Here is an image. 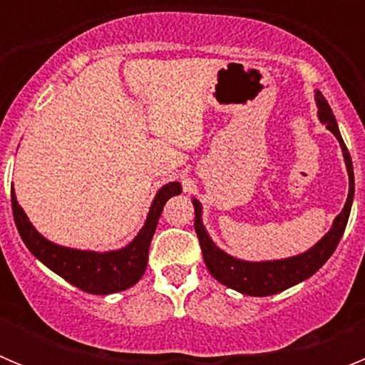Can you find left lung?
I'll return each mask as SVG.
<instances>
[{"label":"left lung","instance_id":"obj_1","mask_svg":"<svg viewBox=\"0 0 365 365\" xmlns=\"http://www.w3.org/2000/svg\"><path fill=\"white\" fill-rule=\"evenodd\" d=\"M316 100H318V108H320L318 109V117L327 125V130L333 131L334 137L340 140L347 172H349V195H347L346 206L338 214V217L334 219L333 228L329 230V234L325 235L320 243L314 245L305 254L289 257V259L263 261V263H248V261L235 259V257L228 256L222 250H219L212 243V240L208 237V234H206L205 227H202L201 222V205H199V201L193 199V208H195L193 227H195V234L199 237V245H201L206 269L210 270V274L219 283L230 287L234 291L243 292V294L248 296H270L276 294V292L285 291V289L303 282V279H307L309 276H312L331 257V254L336 248L338 241H340L341 234L346 230L354 195L353 163H351V155L347 151V146L344 144V138H341L340 130H338L336 118H334L333 111L329 108L327 100H325V96L320 91H316Z\"/></svg>","mask_w":365,"mask_h":365}]
</instances>
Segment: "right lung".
I'll list each match as a JSON object with an SVG mask.
<instances>
[{"instance_id":"1","label":"right lung","mask_w":365,"mask_h":365,"mask_svg":"<svg viewBox=\"0 0 365 365\" xmlns=\"http://www.w3.org/2000/svg\"><path fill=\"white\" fill-rule=\"evenodd\" d=\"M179 182H170L159 190L148 214L146 225L130 245L117 252H82L73 248L58 247L51 243L34 230L31 221L25 215L24 208L18 205L14 188H11V202L14 222L19 235L27 248L43 265L49 267L53 272L62 276L71 285L78 287L80 291L89 294H111L130 289L131 285L143 278L148 265V252H150L151 237L155 234L160 212L166 201L173 195H179Z\"/></svg>"}]
</instances>
